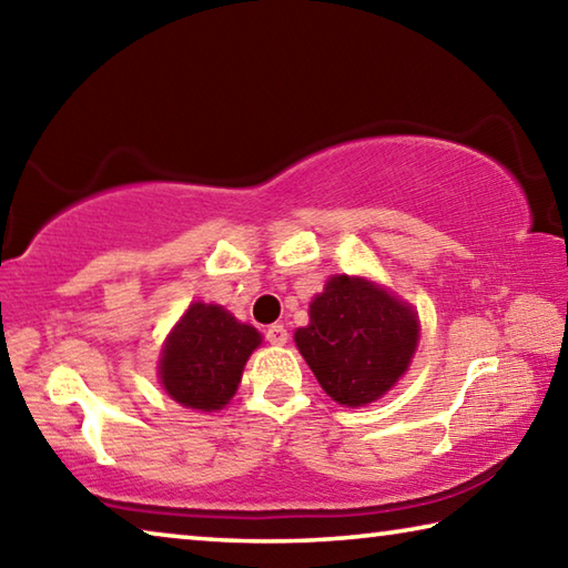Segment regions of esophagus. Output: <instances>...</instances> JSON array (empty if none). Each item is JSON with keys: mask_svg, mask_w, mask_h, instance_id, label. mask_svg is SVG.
I'll return each mask as SVG.
<instances>
[{"mask_svg": "<svg viewBox=\"0 0 568 568\" xmlns=\"http://www.w3.org/2000/svg\"><path fill=\"white\" fill-rule=\"evenodd\" d=\"M265 338L271 345H285L287 343V331L283 325H271V328L265 331Z\"/></svg>", "mask_w": 568, "mask_h": 568, "instance_id": "obj_1", "label": "esophagus"}]
</instances>
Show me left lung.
Listing matches in <instances>:
<instances>
[{
	"mask_svg": "<svg viewBox=\"0 0 568 568\" xmlns=\"http://www.w3.org/2000/svg\"><path fill=\"white\" fill-rule=\"evenodd\" d=\"M295 343L333 400L365 406L406 373L418 315L378 285L335 275L311 303V325L295 331Z\"/></svg>",
	"mask_w": 568,
	"mask_h": 568,
	"instance_id": "8db88e82",
	"label": "left lung"
}]
</instances>
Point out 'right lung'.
Instances as JSON below:
<instances>
[{"label": "right lung", "mask_w": 568, "mask_h": 568, "mask_svg": "<svg viewBox=\"0 0 568 568\" xmlns=\"http://www.w3.org/2000/svg\"><path fill=\"white\" fill-rule=\"evenodd\" d=\"M257 343L261 333L237 323L220 305L192 303L162 351V386L187 408H223L235 396Z\"/></svg>", "instance_id": "right-lung-1"}]
</instances>
